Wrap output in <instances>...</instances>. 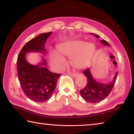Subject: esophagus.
Here are the masks:
<instances>
[{
    "label": "esophagus",
    "mask_w": 134,
    "mask_h": 134,
    "mask_svg": "<svg viewBox=\"0 0 134 134\" xmlns=\"http://www.w3.org/2000/svg\"><path fill=\"white\" fill-rule=\"evenodd\" d=\"M70 75L72 76V77H76L77 75V73H76V72H70Z\"/></svg>",
    "instance_id": "1"
}]
</instances>
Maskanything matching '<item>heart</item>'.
I'll return each instance as SVG.
<instances>
[{
	"instance_id": "b5f03b06",
	"label": "heart",
	"mask_w": 134,
	"mask_h": 134,
	"mask_svg": "<svg viewBox=\"0 0 134 134\" xmlns=\"http://www.w3.org/2000/svg\"><path fill=\"white\" fill-rule=\"evenodd\" d=\"M57 51L62 57H71L70 63L74 68L83 69L91 64L96 45L92 42L85 43L83 41L73 40L58 45ZM60 56L56 53L51 56V63L58 70L62 69L64 65V58Z\"/></svg>"
}]
</instances>
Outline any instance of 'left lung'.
Here are the masks:
<instances>
[{"instance_id": "left-lung-1", "label": "left lung", "mask_w": 134, "mask_h": 134, "mask_svg": "<svg viewBox=\"0 0 134 134\" xmlns=\"http://www.w3.org/2000/svg\"><path fill=\"white\" fill-rule=\"evenodd\" d=\"M93 35L97 38H99L98 35L94 34H93ZM100 42L105 45L110 46L109 44L105 40H100ZM83 74L87 77V83L83 89L80 90L81 97L87 102L95 103L102 101L109 94L115 85L118 72L115 74L113 80L108 83H99L96 81L92 76L90 69L85 70L83 71Z\"/></svg>"}]
</instances>
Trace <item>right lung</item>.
<instances>
[{
  "label": "right lung",
  "mask_w": 134,
  "mask_h": 134,
  "mask_svg": "<svg viewBox=\"0 0 134 134\" xmlns=\"http://www.w3.org/2000/svg\"><path fill=\"white\" fill-rule=\"evenodd\" d=\"M52 32L44 33L29 41L18 55L17 71L21 87L26 96L36 102H44L51 98L61 74L49 71L47 62L32 65L27 62L25 55L31 52L45 54V44Z\"/></svg>",
  "instance_id": "add662e5"
}]
</instances>
